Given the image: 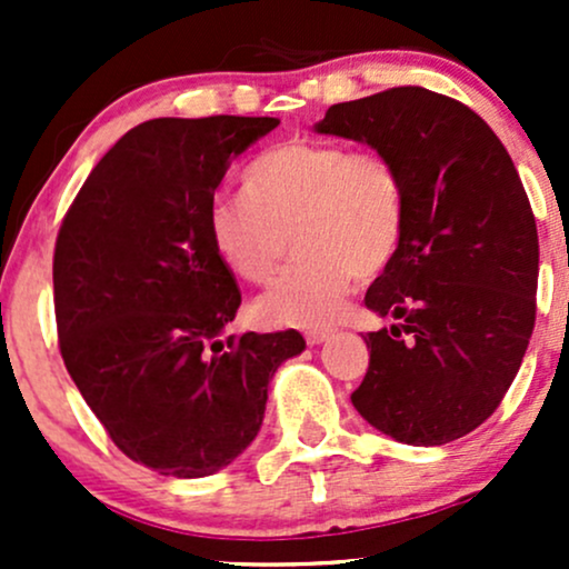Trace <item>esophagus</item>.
<instances>
[{"instance_id":"esophagus-1","label":"esophagus","mask_w":569,"mask_h":569,"mask_svg":"<svg viewBox=\"0 0 569 569\" xmlns=\"http://www.w3.org/2000/svg\"><path fill=\"white\" fill-rule=\"evenodd\" d=\"M331 337V329H310L305 335V339H307V345H321V342H326V339Z\"/></svg>"}]
</instances>
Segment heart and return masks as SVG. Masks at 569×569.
<instances>
[{
	"label": "heart",
	"mask_w": 569,
	"mask_h": 569,
	"mask_svg": "<svg viewBox=\"0 0 569 569\" xmlns=\"http://www.w3.org/2000/svg\"><path fill=\"white\" fill-rule=\"evenodd\" d=\"M246 198L217 200L206 230L221 264L246 283H270L293 232L299 262L257 299L270 326L335 321L356 276H375L401 246L407 192L396 162L339 141H286L259 154Z\"/></svg>",
	"instance_id": "b5f03b06"
}]
</instances>
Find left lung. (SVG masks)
I'll return each mask as SVG.
<instances>
[{
  "label": "left lung",
  "instance_id": "8db88e82",
  "mask_svg": "<svg viewBox=\"0 0 569 569\" xmlns=\"http://www.w3.org/2000/svg\"><path fill=\"white\" fill-rule=\"evenodd\" d=\"M316 133L396 162L407 227L367 291L393 318L369 331L358 415L390 439L441 447L500 407L535 326L538 227L511 154L473 109L426 88L329 107Z\"/></svg>",
  "mask_w": 569,
  "mask_h": 569
}]
</instances>
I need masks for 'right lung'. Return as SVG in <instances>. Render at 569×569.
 <instances>
[{"mask_svg":"<svg viewBox=\"0 0 569 569\" xmlns=\"http://www.w3.org/2000/svg\"><path fill=\"white\" fill-rule=\"evenodd\" d=\"M276 117H160L98 160L56 240L61 356L109 439L176 479L227 468L257 439L299 331L224 337L240 289L206 219L230 162Z\"/></svg>","mask_w":569,"mask_h":569,"instance_id":"right-lung-1","label":"right lung"}]
</instances>
